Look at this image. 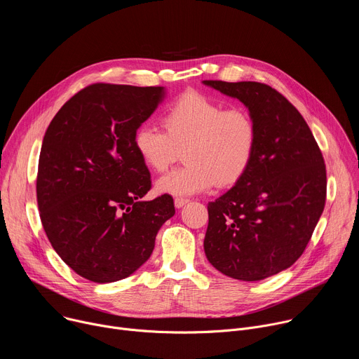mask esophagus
<instances>
[{
	"instance_id": "34e87169",
	"label": "esophagus",
	"mask_w": 359,
	"mask_h": 359,
	"mask_svg": "<svg viewBox=\"0 0 359 359\" xmlns=\"http://www.w3.org/2000/svg\"><path fill=\"white\" fill-rule=\"evenodd\" d=\"M186 203H189V198H183V197H176V198H175V206H176L177 209L183 208Z\"/></svg>"
}]
</instances>
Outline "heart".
I'll return each instance as SVG.
<instances>
[{
  "instance_id": "1",
  "label": "heart",
  "mask_w": 359,
  "mask_h": 359,
  "mask_svg": "<svg viewBox=\"0 0 359 359\" xmlns=\"http://www.w3.org/2000/svg\"><path fill=\"white\" fill-rule=\"evenodd\" d=\"M165 130L142 123L133 135L135 150L153 172H165L183 150L184 165L161 177L156 189L191 196L234 184L250 168L257 147V125L243 108H230L197 92L177 97L163 112Z\"/></svg>"
}]
</instances>
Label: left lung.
Listing matches in <instances>:
<instances>
[{
    "mask_svg": "<svg viewBox=\"0 0 359 359\" xmlns=\"http://www.w3.org/2000/svg\"><path fill=\"white\" fill-rule=\"evenodd\" d=\"M248 108L257 147L243 177L210 201L204 252L224 276L260 281L291 267L324 212L323 153L295 107L260 82L203 81Z\"/></svg>",
    "mask_w": 359,
    "mask_h": 359,
    "instance_id": "obj_1",
    "label": "left lung"
}]
</instances>
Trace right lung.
<instances>
[{"label":"right lung","instance_id":"1","mask_svg":"<svg viewBox=\"0 0 359 359\" xmlns=\"http://www.w3.org/2000/svg\"><path fill=\"white\" fill-rule=\"evenodd\" d=\"M163 97V86L93 83L45 132L36 176L41 222L64 263L89 281L133 274L175 215L169 194L142 200L151 182L133 146L135 130Z\"/></svg>","mask_w":359,"mask_h":359}]
</instances>
